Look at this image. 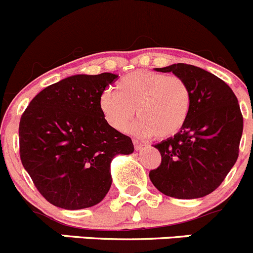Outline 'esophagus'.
I'll list each match as a JSON object with an SVG mask.
<instances>
[{
  "label": "esophagus",
  "instance_id": "obj_1",
  "mask_svg": "<svg viewBox=\"0 0 253 253\" xmlns=\"http://www.w3.org/2000/svg\"><path fill=\"white\" fill-rule=\"evenodd\" d=\"M133 146H134V149H136V151H139V149L143 148L144 144L141 143V142H138L137 139H133Z\"/></svg>",
  "mask_w": 253,
  "mask_h": 253
}]
</instances>
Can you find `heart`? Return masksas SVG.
Instances as JSON below:
<instances>
[{"label":"heart","mask_w":253,"mask_h":253,"mask_svg":"<svg viewBox=\"0 0 253 253\" xmlns=\"http://www.w3.org/2000/svg\"><path fill=\"white\" fill-rule=\"evenodd\" d=\"M192 91L179 77L152 70H137L116 84V94L101 92L99 106L107 124L124 131L134 115L131 131L158 139L175 136L185 126L192 110Z\"/></svg>","instance_id":"1"}]
</instances>
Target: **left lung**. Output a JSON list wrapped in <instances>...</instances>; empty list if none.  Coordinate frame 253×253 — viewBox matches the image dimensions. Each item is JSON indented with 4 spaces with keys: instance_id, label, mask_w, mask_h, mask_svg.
I'll use <instances>...</instances> for the list:
<instances>
[{
    "instance_id": "8db88e82",
    "label": "left lung",
    "mask_w": 253,
    "mask_h": 253,
    "mask_svg": "<svg viewBox=\"0 0 253 253\" xmlns=\"http://www.w3.org/2000/svg\"><path fill=\"white\" fill-rule=\"evenodd\" d=\"M181 78L192 91V110L185 126L174 137L156 144L162 156L149 179L159 192L176 199L210 194L236 163L244 119L231 87L194 65L157 68Z\"/></svg>"
}]
</instances>
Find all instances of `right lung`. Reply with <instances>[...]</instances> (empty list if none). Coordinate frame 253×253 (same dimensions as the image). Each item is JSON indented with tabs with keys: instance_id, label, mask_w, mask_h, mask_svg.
Segmentation results:
<instances>
[{
	"instance_id": "obj_1",
	"label": "right lung",
	"mask_w": 253,
	"mask_h": 253,
	"mask_svg": "<svg viewBox=\"0 0 253 253\" xmlns=\"http://www.w3.org/2000/svg\"><path fill=\"white\" fill-rule=\"evenodd\" d=\"M117 75H73L49 85L19 121V156L50 204L78 210L99 204L111 186L110 163L133 152L126 134L104 119L99 99Z\"/></svg>"
}]
</instances>
